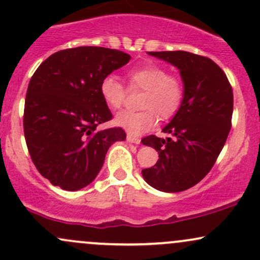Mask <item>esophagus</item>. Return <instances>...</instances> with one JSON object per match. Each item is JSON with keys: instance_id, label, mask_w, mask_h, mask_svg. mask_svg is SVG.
<instances>
[{"instance_id": "esophagus-1", "label": "esophagus", "mask_w": 260, "mask_h": 260, "mask_svg": "<svg viewBox=\"0 0 260 260\" xmlns=\"http://www.w3.org/2000/svg\"><path fill=\"white\" fill-rule=\"evenodd\" d=\"M127 140L131 143H134V144H139L140 143V138H138V137L131 136V134H127Z\"/></svg>"}]
</instances>
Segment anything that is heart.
<instances>
[{
	"mask_svg": "<svg viewBox=\"0 0 260 260\" xmlns=\"http://www.w3.org/2000/svg\"><path fill=\"white\" fill-rule=\"evenodd\" d=\"M128 85L132 90H144L140 98L142 111H122L116 116V124L132 134L148 132L156 123L159 116L162 120L172 117L184 99V83L178 74L168 72L165 67L148 63L131 68L126 73ZM100 95L110 109L123 106L128 89L112 74L101 79Z\"/></svg>",
	"mask_w": 260,
	"mask_h": 260,
	"instance_id": "heart-1",
	"label": "heart"
}]
</instances>
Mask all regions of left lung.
I'll return each instance as SVG.
<instances>
[{
  "label": "left lung",
  "mask_w": 260,
  "mask_h": 260,
  "mask_svg": "<svg viewBox=\"0 0 260 260\" xmlns=\"http://www.w3.org/2000/svg\"><path fill=\"white\" fill-rule=\"evenodd\" d=\"M149 55L180 70L184 99L162 129L175 138L148 136L142 143L154 148L159 160L142 170L144 180L162 192L186 190L201 182L214 166L231 129L234 92L228 77L213 59L187 51Z\"/></svg>",
  "instance_id": "1"
}]
</instances>
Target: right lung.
I'll list each match as a JSON object with an SVG mask.
<instances>
[{
  "mask_svg": "<svg viewBox=\"0 0 260 260\" xmlns=\"http://www.w3.org/2000/svg\"><path fill=\"white\" fill-rule=\"evenodd\" d=\"M123 51L78 46L55 52L32 74L26 90L24 137L41 176L53 186L78 190L94 181L121 127L99 131L112 120L100 95L101 79L128 63Z\"/></svg>",
  "mask_w": 260,
  "mask_h": 260,
  "instance_id": "add662e5",
  "label": "right lung"
}]
</instances>
